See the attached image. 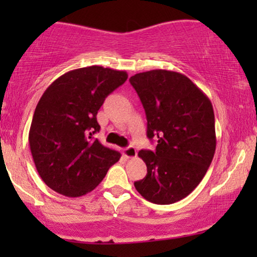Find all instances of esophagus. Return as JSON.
<instances>
[{
    "instance_id": "1",
    "label": "esophagus",
    "mask_w": 257,
    "mask_h": 257,
    "mask_svg": "<svg viewBox=\"0 0 257 257\" xmlns=\"http://www.w3.org/2000/svg\"><path fill=\"white\" fill-rule=\"evenodd\" d=\"M123 155H124L126 158H134V157H137V155H138L137 149H135L134 146H128V147H125V149L123 150Z\"/></svg>"
}]
</instances>
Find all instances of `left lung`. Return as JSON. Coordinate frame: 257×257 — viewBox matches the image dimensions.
Instances as JSON below:
<instances>
[{
    "instance_id": "obj_1",
    "label": "left lung",
    "mask_w": 257,
    "mask_h": 257,
    "mask_svg": "<svg viewBox=\"0 0 257 257\" xmlns=\"http://www.w3.org/2000/svg\"><path fill=\"white\" fill-rule=\"evenodd\" d=\"M129 81L145 108L147 138L157 140L155 151H139L147 174L134 186L149 202L173 204L199 185L213 161V105L182 73L151 70Z\"/></svg>"
}]
</instances>
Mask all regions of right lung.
<instances>
[{
	"label": "right lung",
	"instance_id": "obj_1",
	"mask_svg": "<svg viewBox=\"0 0 257 257\" xmlns=\"http://www.w3.org/2000/svg\"><path fill=\"white\" fill-rule=\"evenodd\" d=\"M128 78L125 71L102 66L72 70L47 88L36 106L29 133L35 166L48 187L81 197L98 186L120 153L93 135L105 98Z\"/></svg>",
	"mask_w": 257,
	"mask_h": 257
}]
</instances>
